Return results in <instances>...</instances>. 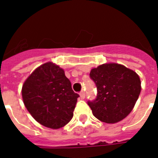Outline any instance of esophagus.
I'll return each mask as SVG.
<instances>
[{"mask_svg":"<svg viewBox=\"0 0 158 158\" xmlns=\"http://www.w3.org/2000/svg\"><path fill=\"white\" fill-rule=\"evenodd\" d=\"M79 95H80V98H81L82 99H84V98H85V94H84V91H82V92H80Z\"/></svg>","mask_w":158,"mask_h":158,"instance_id":"34e87169","label":"esophagus"}]
</instances>
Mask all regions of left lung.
I'll list each match as a JSON object with an SVG mask.
<instances>
[{
    "mask_svg": "<svg viewBox=\"0 0 158 158\" xmlns=\"http://www.w3.org/2000/svg\"><path fill=\"white\" fill-rule=\"evenodd\" d=\"M98 94L88 104L94 116L106 123L124 119L134 108L141 92V80L135 71L116 63H106L90 71Z\"/></svg>",
    "mask_w": 158,
    "mask_h": 158,
    "instance_id": "8db88e82",
    "label": "left lung"
}]
</instances>
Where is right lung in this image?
Segmentation results:
<instances>
[{"label":"right lung","instance_id":"obj_1","mask_svg":"<svg viewBox=\"0 0 158 158\" xmlns=\"http://www.w3.org/2000/svg\"><path fill=\"white\" fill-rule=\"evenodd\" d=\"M26 109L44 127L59 129L70 121L79 94L60 66L47 62L31 74L22 85Z\"/></svg>","mask_w":158,"mask_h":158}]
</instances>
